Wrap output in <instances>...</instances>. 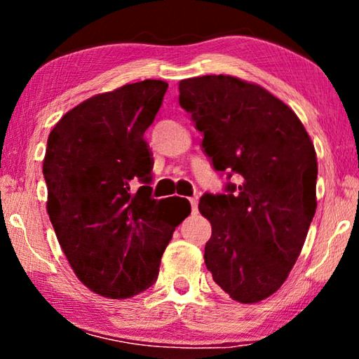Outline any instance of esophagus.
Segmentation results:
<instances>
[{"label":"esophagus","mask_w":359,"mask_h":359,"mask_svg":"<svg viewBox=\"0 0 359 359\" xmlns=\"http://www.w3.org/2000/svg\"><path fill=\"white\" fill-rule=\"evenodd\" d=\"M190 204H191V212H193V214H196V212H198V198L196 196L190 198Z\"/></svg>","instance_id":"1"}]
</instances>
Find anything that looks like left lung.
Returning <instances> with one entry per match:
<instances>
[{"label":"left lung","mask_w":359,"mask_h":359,"mask_svg":"<svg viewBox=\"0 0 359 359\" xmlns=\"http://www.w3.org/2000/svg\"><path fill=\"white\" fill-rule=\"evenodd\" d=\"M179 102L203 133L217 171L239 175L204 194L212 224L205 267L229 297L259 302L287 280L317 209V154L301 120L258 83L212 74L179 82Z\"/></svg>","instance_id":"left-lung-1"}]
</instances>
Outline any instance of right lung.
Masks as SVG:
<instances>
[{"label":"right lung","instance_id":"add662e5","mask_svg":"<svg viewBox=\"0 0 359 359\" xmlns=\"http://www.w3.org/2000/svg\"><path fill=\"white\" fill-rule=\"evenodd\" d=\"M165 81L126 83L66 112L47 139L42 174L47 214L69 264L93 293L125 299L155 283L165 248L190 215L184 198L156 201L144 133L154 123ZM177 202V205H172Z\"/></svg>","mask_w":359,"mask_h":359}]
</instances>
